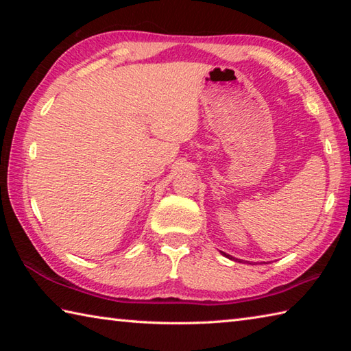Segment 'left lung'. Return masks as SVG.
<instances>
[{"mask_svg": "<svg viewBox=\"0 0 351 351\" xmlns=\"http://www.w3.org/2000/svg\"><path fill=\"white\" fill-rule=\"evenodd\" d=\"M221 255H223V256H226V258H229V259H232V261H238L237 258H234V256H230V255H228V253H225V252H221Z\"/></svg>", "mask_w": 351, "mask_h": 351, "instance_id": "1", "label": "left lung"}]
</instances>
